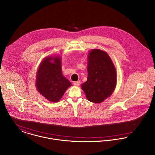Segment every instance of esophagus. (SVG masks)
Segmentation results:
<instances>
[{"label": "esophagus", "instance_id": "esophagus-1", "mask_svg": "<svg viewBox=\"0 0 155 155\" xmlns=\"http://www.w3.org/2000/svg\"><path fill=\"white\" fill-rule=\"evenodd\" d=\"M73 84H74V86H76V87H78V86H79V85H80V84H81V82H80V81L74 82L73 83Z\"/></svg>", "mask_w": 155, "mask_h": 155}]
</instances>
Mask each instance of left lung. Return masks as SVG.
Listing matches in <instances>:
<instances>
[{
  "label": "left lung",
  "mask_w": 155,
  "mask_h": 155,
  "mask_svg": "<svg viewBox=\"0 0 155 155\" xmlns=\"http://www.w3.org/2000/svg\"><path fill=\"white\" fill-rule=\"evenodd\" d=\"M87 70V81L81 88L89 101L101 103L110 96L116 87L114 65L106 52L92 49L88 54Z\"/></svg>",
  "instance_id": "obj_1"
}]
</instances>
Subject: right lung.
I'll return each mask as SVG.
<instances>
[{
	"label": "right lung",
	"mask_w": 155,
	"mask_h": 155,
	"mask_svg": "<svg viewBox=\"0 0 155 155\" xmlns=\"http://www.w3.org/2000/svg\"><path fill=\"white\" fill-rule=\"evenodd\" d=\"M36 77L37 90L51 102H58L71 85L62 73L61 57L59 55L45 57L39 64Z\"/></svg>",
	"instance_id": "right-lung-1"
}]
</instances>
